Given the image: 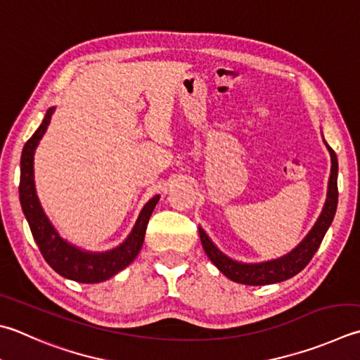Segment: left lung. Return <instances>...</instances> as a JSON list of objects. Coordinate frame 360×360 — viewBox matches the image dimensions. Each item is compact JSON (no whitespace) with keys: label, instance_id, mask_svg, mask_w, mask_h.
<instances>
[{"label":"left lung","instance_id":"obj_1","mask_svg":"<svg viewBox=\"0 0 360 360\" xmlns=\"http://www.w3.org/2000/svg\"><path fill=\"white\" fill-rule=\"evenodd\" d=\"M328 152L330 155V175L328 181V194L326 202H324L320 216H318L314 227L310 232L304 236V240L297 246L290 250L288 254L279 257V259L259 262V263H244L230 259L222 250L216 246L212 238L207 235L205 230L199 227V235L202 241V248L208 255V259L218 268L221 273L229 277L230 281L236 283H244V285H269V283H277L290 279L296 276L300 271L307 266L311 257L320 248V244L326 235L328 229L330 227L332 219L335 216L338 191H337V175H338V161L337 155L324 141Z\"/></svg>","mask_w":360,"mask_h":360}]
</instances>
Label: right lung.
<instances>
[{"label": "right lung", "instance_id": "right-lung-1", "mask_svg": "<svg viewBox=\"0 0 360 360\" xmlns=\"http://www.w3.org/2000/svg\"><path fill=\"white\" fill-rule=\"evenodd\" d=\"M53 112L54 106L46 110L42 124L23 147L22 160H20V203H22L23 214L30 224L34 240L46 263L65 279L81 283H98L111 279L136 259L144 243L148 219L153 213V208L157 207L160 195H153L142 207L131 232L117 248L103 250V252H92L64 240L40 205L36 183H34V153L50 125Z\"/></svg>", "mask_w": 360, "mask_h": 360}]
</instances>
